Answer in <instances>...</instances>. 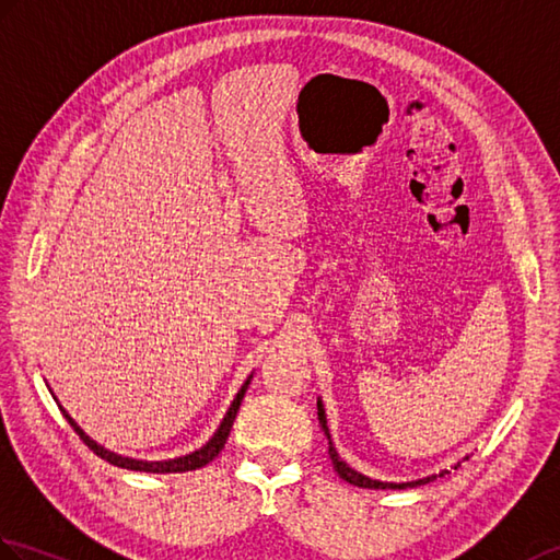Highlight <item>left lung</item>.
<instances>
[{
	"instance_id": "obj_1",
	"label": "left lung",
	"mask_w": 560,
	"mask_h": 560,
	"mask_svg": "<svg viewBox=\"0 0 560 560\" xmlns=\"http://www.w3.org/2000/svg\"><path fill=\"white\" fill-rule=\"evenodd\" d=\"M317 415H319V424H322V429H324V434H327V439H329V456H331V463H334V467H336V472H339L341 479H346V482L355 485V487H362V489H408V487L427 485V482H432V479H434V477H424V479H418V482L394 485V482H376V479H370V477H365V475L355 472L353 467H348V465L339 458V453H336V448H334V444H331V434H329V427H327V418H324V408H322L319 400H317Z\"/></svg>"
}]
</instances>
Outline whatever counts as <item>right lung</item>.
I'll return each mask as SVG.
<instances>
[{
	"mask_svg": "<svg viewBox=\"0 0 560 560\" xmlns=\"http://www.w3.org/2000/svg\"><path fill=\"white\" fill-rule=\"evenodd\" d=\"M248 384H250V380L245 382L243 386H241V392H238V396L233 398V402H231V408H229V412H226V418H224V422H221V427L217 429V434L207 441V444L200 448V451H195V453H190V456H184V458H176V460H162V463H148V460H131V458H124V456H116V453H109V451H104L102 446H97L93 439L90 436H85V432L81 427H78L69 415H67V410H61L63 412V418L69 420V424L75 429V434L81 436L85 444H88V448L93 451V453H97V456L102 458V460H107V463H112V465H116V467H126V470H138V472H158V475H168V472H190V470H198V467H202V465H207V463H212L217 456H219V451L224 448V444H226V439H229V434H231V427H233V420H236V412H238V408H241V400H243V396H245V392H248Z\"/></svg>",
	"mask_w": 560,
	"mask_h": 560,
	"instance_id": "1",
	"label": "right lung"
}]
</instances>
